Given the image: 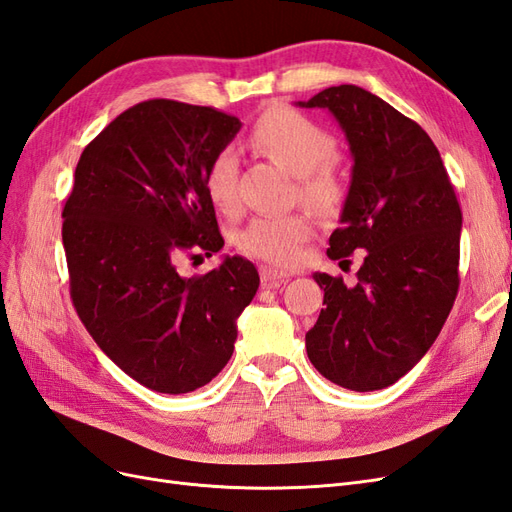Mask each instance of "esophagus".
Instances as JSON below:
<instances>
[{"mask_svg": "<svg viewBox=\"0 0 512 512\" xmlns=\"http://www.w3.org/2000/svg\"><path fill=\"white\" fill-rule=\"evenodd\" d=\"M290 273L286 271H277V269H271V267H262L260 269V280L265 286L273 288V286H280L284 280H288Z\"/></svg>", "mask_w": 512, "mask_h": 512, "instance_id": "esophagus-1", "label": "esophagus"}]
</instances>
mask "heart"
I'll return each mask as SVG.
<instances>
[{
    "label": "heart",
    "instance_id": "heart-1",
    "mask_svg": "<svg viewBox=\"0 0 512 512\" xmlns=\"http://www.w3.org/2000/svg\"><path fill=\"white\" fill-rule=\"evenodd\" d=\"M250 143L262 156L299 177V192L316 209H331L339 198V181L331 168L337 143L331 132L294 108H273L252 128ZM239 162L235 151L222 149L205 170V192L213 207L232 215L239 209ZM312 226L303 215H256L239 232L237 245L245 256L288 267L299 260Z\"/></svg>",
    "mask_w": 512,
    "mask_h": 512
}]
</instances>
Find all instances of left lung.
I'll list each match as a JSON object with an SVG mask.
<instances>
[{"label":"left lung","instance_id":"obj_1","mask_svg":"<svg viewBox=\"0 0 512 512\" xmlns=\"http://www.w3.org/2000/svg\"><path fill=\"white\" fill-rule=\"evenodd\" d=\"M297 104L327 108L354 162L327 254L367 252L354 286L314 273L324 307L305 335L307 356L344 389H386L423 359L451 314L459 290L457 196L427 132L371 91L339 85Z\"/></svg>","mask_w":512,"mask_h":512}]
</instances>
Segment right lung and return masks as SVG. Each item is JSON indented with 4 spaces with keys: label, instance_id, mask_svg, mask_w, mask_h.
Wrapping results in <instances>:
<instances>
[{
    "label": "right lung",
    "instance_id": "1",
    "mask_svg": "<svg viewBox=\"0 0 512 512\" xmlns=\"http://www.w3.org/2000/svg\"><path fill=\"white\" fill-rule=\"evenodd\" d=\"M241 130L211 106L147 100L123 111L81 153L64 207V250L76 314L130 378L181 395L230 361L237 318L260 277L226 256L200 277L181 254L222 250L205 170Z\"/></svg>",
    "mask_w": 512,
    "mask_h": 512
}]
</instances>
